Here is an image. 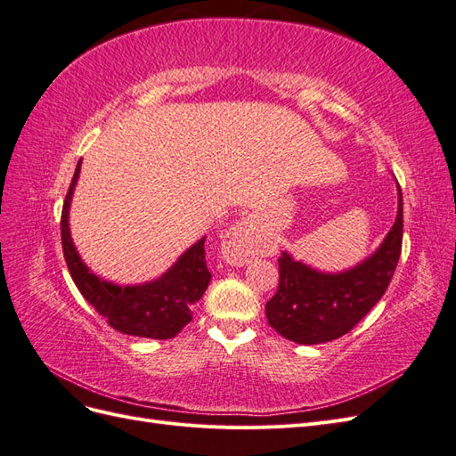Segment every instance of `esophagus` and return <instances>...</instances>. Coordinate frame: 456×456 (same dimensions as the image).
Wrapping results in <instances>:
<instances>
[{
  "mask_svg": "<svg viewBox=\"0 0 456 456\" xmlns=\"http://www.w3.org/2000/svg\"><path fill=\"white\" fill-rule=\"evenodd\" d=\"M262 247H265V240L260 232L249 220H240L224 233L220 255L230 266H245L262 251Z\"/></svg>",
  "mask_w": 456,
  "mask_h": 456,
  "instance_id": "1",
  "label": "esophagus"
}]
</instances>
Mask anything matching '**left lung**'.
<instances>
[{"label":"left lung","mask_w":456,"mask_h":456,"mask_svg":"<svg viewBox=\"0 0 456 456\" xmlns=\"http://www.w3.org/2000/svg\"><path fill=\"white\" fill-rule=\"evenodd\" d=\"M397 188L395 223L382 243L357 265L322 272L287 251L280 256V285L266 302L268 323L297 344L340 338L382 298L395 272L403 240V196Z\"/></svg>","instance_id":"left-lung-1"}]
</instances>
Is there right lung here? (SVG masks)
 <instances>
[{
  "mask_svg": "<svg viewBox=\"0 0 456 456\" xmlns=\"http://www.w3.org/2000/svg\"><path fill=\"white\" fill-rule=\"evenodd\" d=\"M81 171V159L68 188L61 218L66 266L79 293L119 333L167 340L191 322V306L203 297L211 273L205 262V238L178 256L159 278L136 285H119L96 275L79 256L70 233V205Z\"/></svg>",
  "mask_w": 456,
  "mask_h": 456,
  "instance_id": "obj_1",
  "label": "right lung"
}]
</instances>
